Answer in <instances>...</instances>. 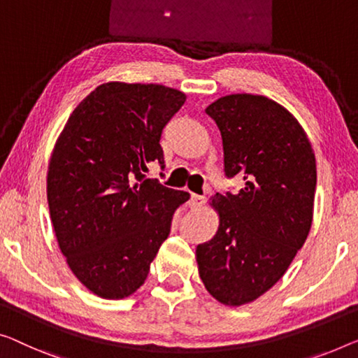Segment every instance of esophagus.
<instances>
[{
	"label": "esophagus",
	"instance_id": "obj_1",
	"mask_svg": "<svg viewBox=\"0 0 358 358\" xmlns=\"http://www.w3.org/2000/svg\"><path fill=\"white\" fill-rule=\"evenodd\" d=\"M204 202H206V197H204V196H199V194H191L188 204H189L191 209H199V207L204 206Z\"/></svg>",
	"mask_w": 358,
	"mask_h": 358
}]
</instances>
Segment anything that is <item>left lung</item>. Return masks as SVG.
Listing matches in <instances>:
<instances>
[{
    "instance_id": "8db88e82",
    "label": "left lung",
    "mask_w": 358,
    "mask_h": 358,
    "mask_svg": "<svg viewBox=\"0 0 358 358\" xmlns=\"http://www.w3.org/2000/svg\"><path fill=\"white\" fill-rule=\"evenodd\" d=\"M222 135L225 177L244 180L215 194L220 225L196 248L199 276L225 306L252 302L278 281L312 227L315 154L299 122L265 96H223L206 109Z\"/></svg>"
}]
</instances>
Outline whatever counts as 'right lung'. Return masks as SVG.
Returning a JSON list of instances; mask_svg holds the SVG:
<instances>
[{"label": "right lung", "instance_id": "right-lung-1", "mask_svg": "<svg viewBox=\"0 0 358 358\" xmlns=\"http://www.w3.org/2000/svg\"><path fill=\"white\" fill-rule=\"evenodd\" d=\"M186 96L162 85H99L69 117L48 170V206L61 252L104 299L135 292L167 239L185 191L148 178L164 170V127Z\"/></svg>", "mask_w": 358, "mask_h": 358}]
</instances>
